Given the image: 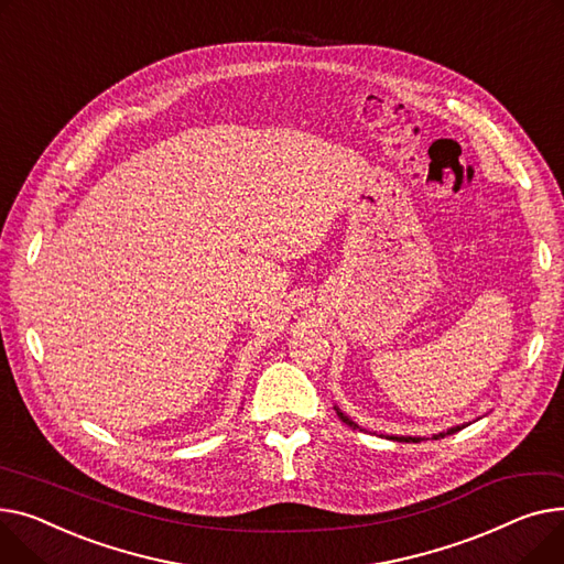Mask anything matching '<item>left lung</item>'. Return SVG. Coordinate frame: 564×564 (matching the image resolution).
<instances>
[{
	"label": "left lung",
	"instance_id": "obj_1",
	"mask_svg": "<svg viewBox=\"0 0 564 564\" xmlns=\"http://www.w3.org/2000/svg\"><path fill=\"white\" fill-rule=\"evenodd\" d=\"M335 410H337V416L346 423V425H350V427H359L350 416H346L337 405H335ZM467 423H462V425H453V427H448V430H444V433H440V435H433V440H444L446 435H453V433H457V430H462L465 427ZM387 440H393V442H405V444H416V442H423L425 437H410V435H387Z\"/></svg>",
	"mask_w": 564,
	"mask_h": 564
}]
</instances>
